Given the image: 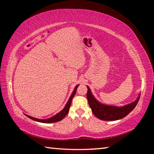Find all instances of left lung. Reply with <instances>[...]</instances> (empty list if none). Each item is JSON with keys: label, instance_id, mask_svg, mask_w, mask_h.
Instances as JSON below:
<instances>
[{"label": "left lung", "instance_id": "obj_1", "mask_svg": "<svg viewBox=\"0 0 154 154\" xmlns=\"http://www.w3.org/2000/svg\"><path fill=\"white\" fill-rule=\"evenodd\" d=\"M88 88L87 98L88 104L90 106L93 114L96 118L104 121H115L118 120L126 117L137 106L139 102L140 95L137 98V100L131 103L123 106H116L105 105L100 103L94 97L93 94L91 92L90 88Z\"/></svg>", "mask_w": 154, "mask_h": 154}]
</instances>
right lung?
I'll list each match as a JSON object with an SVG mask.
<instances>
[{"mask_svg": "<svg viewBox=\"0 0 154 154\" xmlns=\"http://www.w3.org/2000/svg\"><path fill=\"white\" fill-rule=\"evenodd\" d=\"M78 86H79V85H77L76 86H75L73 92H72L71 96H70L69 100H68L67 103L66 104V105H65L64 108L62 109V110L60 112H59L58 113H57L54 116L51 117V118H48V119H41L32 118V117L27 116V115H26V114L25 115L28 117V118H29L30 119H32V120H35L36 122H41V123H53V122H59V121L62 120V119L66 116L67 113H69L70 106H71V105L72 99V98L74 97L75 94H76L77 89Z\"/></svg>", "mask_w": 154, "mask_h": 154, "instance_id": "add662e5", "label": "right lung"}]
</instances>
